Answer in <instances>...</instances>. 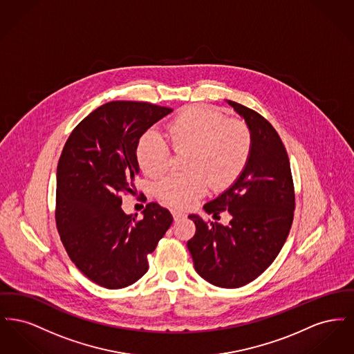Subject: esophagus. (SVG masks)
I'll return each mask as SVG.
<instances>
[{
  "mask_svg": "<svg viewBox=\"0 0 354 354\" xmlns=\"http://www.w3.org/2000/svg\"><path fill=\"white\" fill-rule=\"evenodd\" d=\"M172 216H174V220H175V221H178V220L185 218V212L178 211V209H172Z\"/></svg>",
  "mask_w": 354,
  "mask_h": 354,
  "instance_id": "34e87169",
  "label": "esophagus"
}]
</instances>
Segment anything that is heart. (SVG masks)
Returning <instances> with one entry per match:
<instances>
[{
  "mask_svg": "<svg viewBox=\"0 0 354 354\" xmlns=\"http://www.w3.org/2000/svg\"><path fill=\"white\" fill-rule=\"evenodd\" d=\"M166 134L178 151L189 150L183 174H169L156 182L162 202L187 208L201 199L208 183L221 189L234 185L247 167L253 150L250 127L241 120H227L214 109L189 106L171 119ZM136 162L149 176L169 169L171 151L166 139L155 131L142 135L135 149Z\"/></svg>",
  "mask_w": 354,
  "mask_h": 354,
  "instance_id": "b5f03b06",
  "label": "heart"
}]
</instances>
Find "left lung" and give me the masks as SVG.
<instances>
[{
	"mask_svg": "<svg viewBox=\"0 0 354 354\" xmlns=\"http://www.w3.org/2000/svg\"><path fill=\"white\" fill-rule=\"evenodd\" d=\"M227 102L252 133V155L235 183L203 207L214 216L228 211L230 224L189 215L196 232L187 247L205 281L239 288L259 277L281 251L293 221L295 187L286 147L273 126L251 109Z\"/></svg>",
	"mask_w": 354,
	"mask_h": 354,
	"instance_id": "obj_1",
	"label": "left lung"
}]
</instances>
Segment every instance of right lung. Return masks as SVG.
<instances>
[{
  "mask_svg": "<svg viewBox=\"0 0 354 354\" xmlns=\"http://www.w3.org/2000/svg\"><path fill=\"white\" fill-rule=\"evenodd\" d=\"M169 107L115 101L90 113L68 136L57 166L55 223L62 244L87 279L107 289L131 286L149 270L147 254L172 224L149 203L143 219L126 215L120 194L139 174L135 149Z\"/></svg>",
  "mask_w": 354,
  "mask_h": 354,
  "instance_id": "obj_1",
  "label": "right lung"
}]
</instances>
